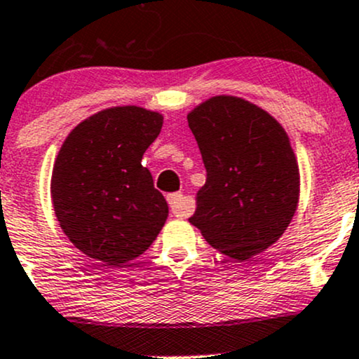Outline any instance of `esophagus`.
Masks as SVG:
<instances>
[{
  "instance_id": "obj_1",
  "label": "esophagus",
  "mask_w": 359,
  "mask_h": 359,
  "mask_svg": "<svg viewBox=\"0 0 359 359\" xmlns=\"http://www.w3.org/2000/svg\"><path fill=\"white\" fill-rule=\"evenodd\" d=\"M168 205H170V211L179 217H185L191 214V209L189 205L184 203V196L182 192H174V194H168L167 196Z\"/></svg>"
}]
</instances>
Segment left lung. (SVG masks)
<instances>
[{"instance_id": "obj_1", "label": "left lung", "mask_w": 359, "mask_h": 359, "mask_svg": "<svg viewBox=\"0 0 359 359\" xmlns=\"http://www.w3.org/2000/svg\"><path fill=\"white\" fill-rule=\"evenodd\" d=\"M208 172L191 224L234 259L262 253L285 233L300 175L285 130L258 106L216 96L187 114Z\"/></svg>"}]
</instances>
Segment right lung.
<instances>
[{
    "label": "right lung",
    "instance_id": "obj_1",
    "mask_svg": "<svg viewBox=\"0 0 359 359\" xmlns=\"http://www.w3.org/2000/svg\"><path fill=\"white\" fill-rule=\"evenodd\" d=\"M162 125L160 113L118 106L84 119L60 147L50 184L53 211L74 246L102 266L140 257L165 224V197L142 165Z\"/></svg>",
    "mask_w": 359,
    "mask_h": 359
}]
</instances>
